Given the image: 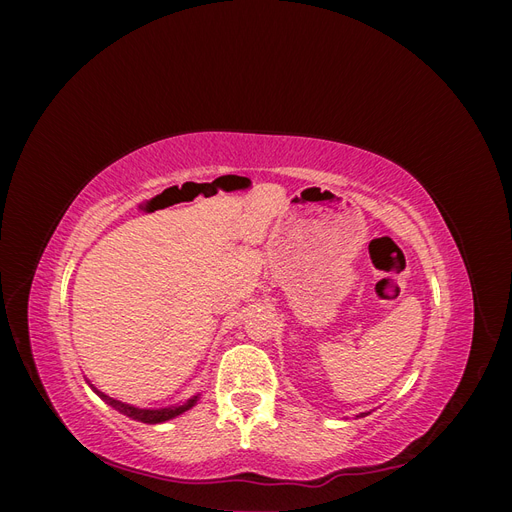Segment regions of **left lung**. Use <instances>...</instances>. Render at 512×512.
Segmentation results:
<instances>
[{
    "label": "left lung",
    "instance_id": "8db88e82",
    "mask_svg": "<svg viewBox=\"0 0 512 512\" xmlns=\"http://www.w3.org/2000/svg\"><path fill=\"white\" fill-rule=\"evenodd\" d=\"M367 414H369V412H361V414H359V416H367Z\"/></svg>",
    "mask_w": 512,
    "mask_h": 512
}]
</instances>
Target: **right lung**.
<instances>
[{"instance_id":"obj_1","label":"right lung","mask_w":512,"mask_h":512,"mask_svg":"<svg viewBox=\"0 0 512 512\" xmlns=\"http://www.w3.org/2000/svg\"><path fill=\"white\" fill-rule=\"evenodd\" d=\"M85 380H87V378H85ZM87 384L91 386V389H94V393H96L100 399L106 401L108 406L115 408V410L121 412L123 416L132 418V421H141V423H147V425L166 423V421H170V418H175V416H179V414H183V412L192 410V408L198 404V399H200V393H198V395L190 397L188 401H181V404H173V406H166V408H138V406L126 404V401H119V399H115V397H108L106 393L98 391L96 386L91 384L89 380H87Z\"/></svg>"}]
</instances>
